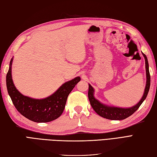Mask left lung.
I'll return each instance as SVG.
<instances>
[{
    "label": "left lung",
    "mask_w": 157,
    "mask_h": 157,
    "mask_svg": "<svg viewBox=\"0 0 157 157\" xmlns=\"http://www.w3.org/2000/svg\"><path fill=\"white\" fill-rule=\"evenodd\" d=\"M143 55L145 58V61H146V85L145 88L144 94L138 104L132 106L131 108H119V107H114V106H106L100 103L98 100H97L94 96V88L91 86V85L89 84V90H88V98L90 100V102L94 109V110L96 111L97 114H98L100 116H101L106 119L111 120H124L126 118L131 116V115L133 114L137 110L139 107L142 104L144 100L146 98L147 94L150 90V75L149 72V66L148 61L146 55L144 54Z\"/></svg>",
    "instance_id": "obj_1"
}]
</instances>
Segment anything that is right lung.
<instances>
[{"mask_svg": "<svg viewBox=\"0 0 157 157\" xmlns=\"http://www.w3.org/2000/svg\"><path fill=\"white\" fill-rule=\"evenodd\" d=\"M6 76L8 94L15 107L23 116L35 122H48L55 120L63 112L67 96L75 85L81 81L76 77L65 82L51 96L44 99H34L20 94L14 86L11 77V64Z\"/></svg>", "mask_w": 157, "mask_h": 157, "instance_id": "right-lung-1", "label": "right lung"}]
</instances>
